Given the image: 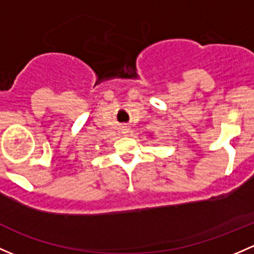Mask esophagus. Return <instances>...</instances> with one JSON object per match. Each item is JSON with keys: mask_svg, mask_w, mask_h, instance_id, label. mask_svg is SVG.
<instances>
[{"mask_svg": "<svg viewBox=\"0 0 254 254\" xmlns=\"http://www.w3.org/2000/svg\"><path fill=\"white\" fill-rule=\"evenodd\" d=\"M122 132H123V134H124V135H127V134H129V132H130V129H129V127H123V129H122Z\"/></svg>", "mask_w": 254, "mask_h": 254, "instance_id": "obj_1", "label": "esophagus"}]
</instances>
